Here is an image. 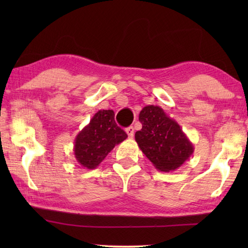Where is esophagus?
I'll return each mask as SVG.
<instances>
[{"label": "esophagus", "mask_w": 248, "mask_h": 248, "mask_svg": "<svg viewBox=\"0 0 248 248\" xmlns=\"http://www.w3.org/2000/svg\"><path fill=\"white\" fill-rule=\"evenodd\" d=\"M125 132H127L128 137L130 138V139H132L133 136H134V129H133V127H129V128L125 129Z\"/></svg>", "instance_id": "34e87169"}]
</instances>
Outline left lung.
Segmentation results:
<instances>
[{"label": "left lung", "instance_id": "8db88e82", "mask_svg": "<svg viewBox=\"0 0 248 248\" xmlns=\"http://www.w3.org/2000/svg\"><path fill=\"white\" fill-rule=\"evenodd\" d=\"M142 129L136 132V141L154 167L161 171L179 169L194 153V144L176 120L159 106L148 105L139 114Z\"/></svg>", "mask_w": 248, "mask_h": 248}]
</instances>
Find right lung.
<instances>
[{"label": "right lung", "mask_w": 248, "mask_h": 248, "mask_svg": "<svg viewBox=\"0 0 248 248\" xmlns=\"http://www.w3.org/2000/svg\"><path fill=\"white\" fill-rule=\"evenodd\" d=\"M127 138V133L115 123V112L111 109L98 110L75 138L74 156L83 167L94 170Z\"/></svg>", "instance_id": "obj_1"}]
</instances>
